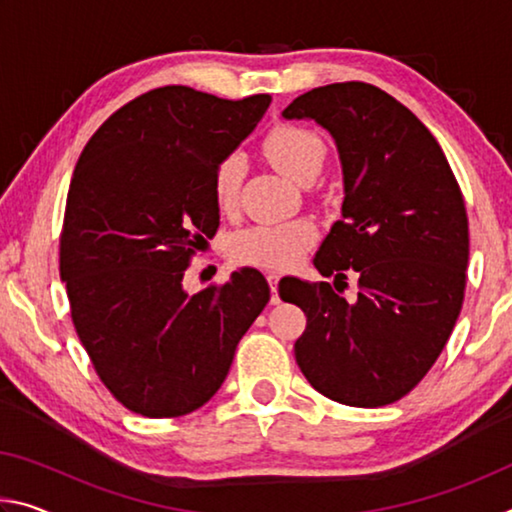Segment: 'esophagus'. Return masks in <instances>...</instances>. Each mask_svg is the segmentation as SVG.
Returning <instances> with one entry per match:
<instances>
[{"label":"esophagus","mask_w":512,"mask_h":512,"mask_svg":"<svg viewBox=\"0 0 512 512\" xmlns=\"http://www.w3.org/2000/svg\"><path fill=\"white\" fill-rule=\"evenodd\" d=\"M266 280H268V287H271V291H273L271 302H273V305H280V296H277V282H280V275H277V273H268Z\"/></svg>","instance_id":"34e87169"}]
</instances>
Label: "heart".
<instances>
[{"instance_id": "b5f03b06", "label": "heart", "mask_w": 512, "mask_h": 512, "mask_svg": "<svg viewBox=\"0 0 512 512\" xmlns=\"http://www.w3.org/2000/svg\"><path fill=\"white\" fill-rule=\"evenodd\" d=\"M264 153L277 171L307 183L323 169L327 146L316 131L298 124H277L264 137ZM241 178H244V160L232 153L214 167L212 196L219 210L228 212L235 207ZM318 230L309 219H291L275 223H257L241 230L232 241V253L239 262L264 268H289L316 244Z\"/></svg>"}]
</instances>
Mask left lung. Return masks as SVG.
<instances>
[{"instance_id":"1","label":"left lung","mask_w":512,"mask_h":512,"mask_svg":"<svg viewBox=\"0 0 512 512\" xmlns=\"http://www.w3.org/2000/svg\"><path fill=\"white\" fill-rule=\"evenodd\" d=\"M284 119H314L343 167V219L314 266L329 282L284 277L282 300L307 327L296 361L334 402L377 409L411 393L443 352L461 314L470 255L465 201L429 128L391 94L348 81L293 99ZM360 277L358 300L335 293Z\"/></svg>"}]
</instances>
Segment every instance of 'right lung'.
<instances>
[{"label": "right lung", "instance_id": "1", "mask_svg": "<svg viewBox=\"0 0 512 512\" xmlns=\"http://www.w3.org/2000/svg\"><path fill=\"white\" fill-rule=\"evenodd\" d=\"M268 103V94L230 101L167 85L110 115L76 162L60 280L99 379L144 418L201 409L271 298L248 266L221 287L183 289L189 259L219 228L214 167Z\"/></svg>", "mask_w": 512, "mask_h": 512}]
</instances>
